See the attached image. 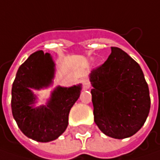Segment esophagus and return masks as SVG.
Here are the masks:
<instances>
[{"mask_svg": "<svg viewBox=\"0 0 160 160\" xmlns=\"http://www.w3.org/2000/svg\"><path fill=\"white\" fill-rule=\"evenodd\" d=\"M82 83H83V88L85 90H87V89H88L90 88V84H89V82H88V80L87 79H84L83 81H82Z\"/></svg>", "mask_w": 160, "mask_h": 160, "instance_id": "esophagus-1", "label": "esophagus"}]
</instances>
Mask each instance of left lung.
<instances>
[{
  "label": "left lung",
  "mask_w": 160,
  "mask_h": 160,
  "mask_svg": "<svg viewBox=\"0 0 160 160\" xmlns=\"http://www.w3.org/2000/svg\"><path fill=\"white\" fill-rule=\"evenodd\" d=\"M94 121L115 139L131 137L142 127L150 109L148 84L140 65L124 51L111 47V54L89 74Z\"/></svg>",
  "instance_id": "1"
}]
</instances>
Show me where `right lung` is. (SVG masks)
Listing matches in <instances>:
<instances>
[{"label": "right lung", "mask_w": 160, "mask_h": 160, "mask_svg": "<svg viewBox=\"0 0 160 160\" xmlns=\"http://www.w3.org/2000/svg\"><path fill=\"white\" fill-rule=\"evenodd\" d=\"M55 63L50 53H32L18 70L11 89L12 115L25 135L39 142H48L62 135L68 126L70 110L80 98L81 84L53 88L45 105L39 107L33 90L52 86Z\"/></svg>", "instance_id": "add662e5"}]
</instances>
